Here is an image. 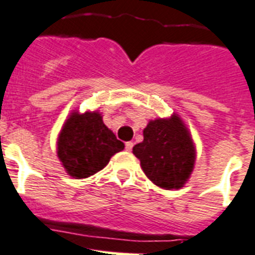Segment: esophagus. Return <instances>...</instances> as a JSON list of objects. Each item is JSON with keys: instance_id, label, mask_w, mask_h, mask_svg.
<instances>
[{"instance_id": "obj_1", "label": "esophagus", "mask_w": 255, "mask_h": 255, "mask_svg": "<svg viewBox=\"0 0 255 255\" xmlns=\"http://www.w3.org/2000/svg\"><path fill=\"white\" fill-rule=\"evenodd\" d=\"M133 146H134V143L131 141L126 142V143H125V149L128 150V151H130V150L133 149Z\"/></svg>"}]
</instances>
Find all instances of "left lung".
I'll return each instance as SVG.
<instances>
[{
	"instance_id": "obj_1",
	"label": "left lung",
	"mask_w": 255,
	"mask_h": 255,
	"mask_svg": "<svg viewBox=\"0 0 255 255\" xmlns=\"http://www.w3.org/2000/svg\"><path fill=\"white\" fill-rule=\"evenodd\" d=\"M133 153L146 177L167 190L182 187L194 167V146L177 116L150 121Z\"/></svg>"
}]
</instances>
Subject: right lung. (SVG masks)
<instances>
[{"instance_id": "right-lung-1", "label": "right lung", "mask_w": 255, "mask_h": 255, "mask_svg": "<svg viewBox=\"0 0 255 255\" xmlns=\"http://www.w3.org/2000/svg\"><path fill=\"white\" fill-rule=\"evenodd\" d=\"M124 142L102 122L98 113H73L61 130L57 153L69 174L88 178L102 170L112 155L124 150Z\"/></svg>"}]
</instances>
